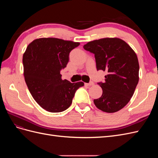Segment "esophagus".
Returning a JSON list of instances; mask_svg holds the SVG:
<instances>
[{"mask_svg":"<svg viewBox=\"0 0 158 158\" xmlns=\"http://www.w3.org/2000/svg\"><path fill=\"white\" fill-rule=\"evenodd\" d=\"M94 84V83L93 82H90L89 83H85V85H88V86H90V85H93Z\"/></svg>","mask_w":158,"mask_h":158,"instance_id":"obj_1","label":"esophagus"}]
</instances>
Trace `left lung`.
<instances>
[{"label": "left lung", "instance_id": "1", "mask_svg": "<svg viewBox=\"0 0 158 158\" xmlns=\"http://www.w3.org/2000/svg\"><path fill=\"white\" fill-rule=\"evenodd\" d=\"M84 49L94 54L97 70L106 71L101 97L94 99L102 111L114 113L130 101L139 80V64L135 52L119 38H103L89 41Z\"/></svg>", "mask_w": 158, "mask_h": 158}]
</instances>
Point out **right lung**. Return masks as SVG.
<instances>
[{"label":"right lung","mask_w":158,"mask_h":158,"mask_svg":"<svg viewBox=\"0 0 158 158\" xmlns=\"http://www.w3.org/2000/svg\"><path fill=\"white\" fill-rule=\"evenodd\" d=\"M79 45L58 38H40L28 45L23 53V76L28 89L47 111L59 113L68 109L76 91L84 85L62 80L60 74L69 63L70 52Z\"/></svg>","instance_id":"add662e5"}]
</instances>
